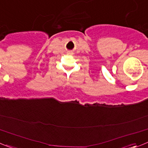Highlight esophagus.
Returning <instances> with one entry per match:
<instances>
[{"instance_id":"esophagus-1","label":"esophagus","mask_w":148,"mask_h":148,"mask_svg":"<svg viewBox=\"0 0 148 148\" xmlns=\"http://www.w3.org/2000/svg\"><path fill=\"white\" fill-rule=\"evenodd\" d=\"M70 53V54H71V53Z\"/></svg>"}]
</instances>
